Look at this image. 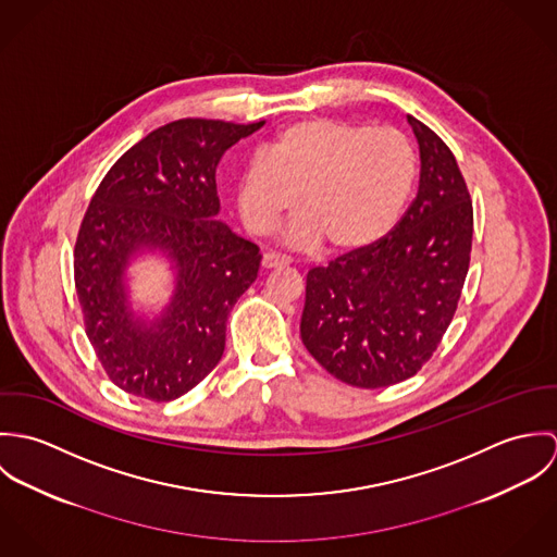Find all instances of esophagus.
Segmentation results:
<instances>
[{
  "instance_id": "1",
  "label": "esophagus",
  "mask_w": 557,
  "mask_h": 557,
  "mask_svg": "<svg viewBox=\"0 0 557 557\" xmlns=\"http://www.w3.org/2000/svg\"><path fill=\"white\" fill-rule=\"evenodd\" d=\"M285 265H289V259L283 255H276V252H265L261 259L263 270H274V268H285Z\"/></svg>"
}]
</instances>
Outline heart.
Segmentation results:
<instances>
[{
	"label": "heart",
	"instance_id": "heart-1",
	"mask_svg": "<svg viewBox=\"0 0 557 557\" xmlns=\"http://www.w3.org/2000/svg\"><path fill=\"white\" fill-rule=\"evenodd\" d=\"M416 182V154L393 128L309 117L276 133L265 157L238 180L246 230L268 236L296 208L287 238L309 248L325 242L334 255L373 246L391 234Z\"/></svg>",
	"mask_w": 557,
	"mask_h": 557
}]
</instances>
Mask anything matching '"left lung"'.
Listing matches in <instances>:
<instances>
[{"label":"left lung","mask_w":557,"mask_h":557,"mask_svg":"<svg viewBox=\"0 0 557 557\" xmlns=\"http://www.w3.org/2000/svg\"><path fill=\"white\" fill-rule=\"evenodd\" d=\"M418 150V195L373 246L307 274L300 336L336 380L384 388L416 375L437 349L470 268L474 210L450 148L407 115Z\"/></svg>","instance_id":"obj_1"}]
</instances>
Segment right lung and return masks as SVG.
I'll use <instances>...</instances> for the list:
<instances>
[{"label":"right lung","instance_id":"add662e5","mask_svg":"<svg viewBox=\"0 0 557 557\" xmlns=\"http://www.w3.org/2000/svg\"><path fill=\"white\" fill-rule=\"evenodd\" d=\"M263 124H164L122 154L94 193L75 244V285L87 338L124 393L173 400L219 364L227 318L261 255L216 221V166ZM148 251L174 270L172 300L152 320L132 309L127 287V268Z\"/></svg>","mask_w":557,"mask_h":557}]
</instances>
